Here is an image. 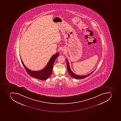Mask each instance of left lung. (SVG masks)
<instances>
[{"label": "left lung", "mask_w": 121, "mask_h": 121, "mask_svg": "<svg viewBox=\"0 0 121 121\" xmlns=\"http://www.w3.org/2000/svg\"><path fill=\"white\" fill-rule=\"evenodd\" d=\"M66 62H67V69H68V73H69V75H70L73 78L79 79H83V78H85V77H86L89 76L90 75H91V73H92L93 72H94L95 70L96 69L94 70V71H93L92 72H91V73H89V74H87V75H76V74H75V73L72 72V71L71 70V69H70V66H69V62H68V60H67V59H66Z\"/></svg>", "instance_id": "1"}]
</instances>
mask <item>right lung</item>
<instances>
[{"mask_svg":"<svg viewBox=\"0 0 121 121\" xmlns=\"http://www.w3.org/2000/svg\"><path fill=\"white\" fill-rule=\"evenodd\" d=\"M59 54L58 52L54 54L51 57L46 67L41 70L39 71H32L28 69L26 67L23 62H22L21 58H20L22 65L28 74H29L30 76L34 77L35 78L40 80H45L48 79L52 74L54 62L56 58L59 56Z\"/></svg>","mask_w":121,"mask_h":121,"instance_id":"obj_1","label":"right lung"}]
</instances>
